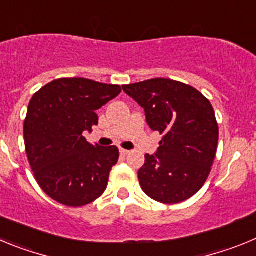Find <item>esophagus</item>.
Segmentation results:
<instances>
[{
	"mask_svg": "<svg viewBox=\"0 0 256 256\" xmlns=\"http://www.w3.org/2000/svg\"><path fill=\"white\" fill-rule=\"evenodd\" d=\"M119 152H120L122 155H128V154H130V150H126V148H120V150H119Z\"/></svg>",
	"mask_w": 256,
	"mask_h": 256,
	"instance_id": "34e87169",
	"label": "esophagus"
}]
</instances>
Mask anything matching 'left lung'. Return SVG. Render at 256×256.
Returning a JSON list of instances; mask_svg holds the SVG:
<instances>
[{"instance_id": "left-lung-1", "label": "left lung", "mask_w": 256, "mask_h": 256, "mask_svg": "<svg viewBox=\"0 0 256 256\" xmlns=\"http://www.w3.org/2000/svg\"><path fill=\"white\" fill-rule=\"evenodd\" d=\"M123 91L144 108L151 130L164 136L138 170L144 192L162 204L192 198L209 177L218 146L212 104L191 86L165 78L123 86Z\"/></svg>"}]
</instances>
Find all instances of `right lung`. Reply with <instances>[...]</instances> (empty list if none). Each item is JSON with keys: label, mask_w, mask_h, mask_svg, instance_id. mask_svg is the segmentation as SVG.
Returning a JSON list of instances; mask_svg holds the SVG:
<instances>
[{"label": "right lung", "mask_w": 256, "mask_h": 256, "mask_svg": "<svg viewBox=\"0 0 256 256\" xmlns=\"http://www.w3.org/2000/svg\"><path fill=\"white\" fill-rule=\"evenodd\" d=\"M120 92L116 84L60 78L32 97L24 122L26 155L40 188L60 204L83 206L106 190L119 150L90 144L83 132H92L97 110Z\"/></svg>", "instance_id": "1"}]
</instances>
